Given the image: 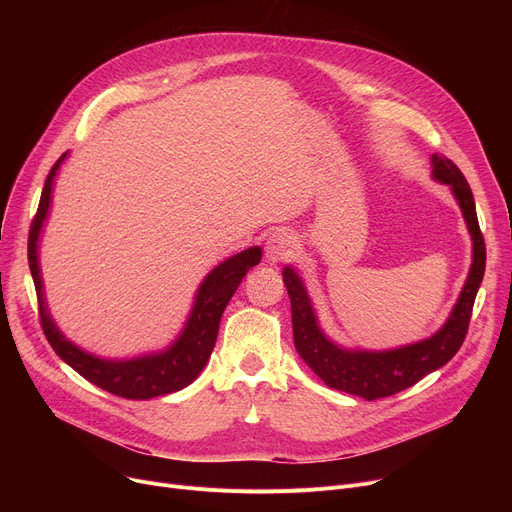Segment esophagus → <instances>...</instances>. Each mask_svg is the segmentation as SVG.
Instances as JSON below:
<instances>
[{"instance_id": "esophagus-1", "label": "esophagus", "mask_w": 512, "mask_h": 512, "mask_svg": "<svg viewBox=\"0 0 512 512\" xmlns=\"http://www.w3.org/2000/svg\"><path fill=\"white\" fill-rule=\"evenodd\" d=\"M294 249H297L294 236H290L288 232H274L265 245V257L270 263L288 261L294 255Z\"/></svg>"}]
</instances>
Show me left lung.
<instances>
[{"instance_id": "left-lung-1", "label": "left lung", "mask_w": 512, "mask_h": 512, "mask_svg": "<svg viewBox=\"0 0 512 512\" xmlns=\"http://www.w3.org/2000/svg\"><path fill=\"white\" fill-rule=\"evenodd\" d=\"M432 164L434 178L450 184L473 238V265L469 278L459 303L454 305L450 319L436 336L388 353L342 351V348L332 344L319 332L309 297L299 276L290 267L282 272L292 309L294 346H297L305 363L334 390L355 394L365 400L392 396L417 384L427 373L446 365L465 342L473 303L483 280V272H486V242H483V234L479 230L471 186L463 172L446 155H434Z\"/></svg>"}]
</instances>
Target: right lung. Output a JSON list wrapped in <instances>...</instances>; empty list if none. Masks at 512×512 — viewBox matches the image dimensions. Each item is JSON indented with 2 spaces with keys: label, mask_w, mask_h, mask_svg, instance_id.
Returning <instances> with one entry per match:
<instances>
[{
  "label": "right lung",
  "mask_w": 512,
  "mask_h": 512,
  "mask_svg": "<svg viewBox=\"0 0 512 512\" xmlns=\"http://www.w3.org/2000/svg\"><path fill=\"white\" fill-rule=\"evenodd\" d=\"M66 157V153L53 164L49 170L41 201L37 207L35 218L31 222L29 230V267L33 274L35 290H37V301H39V321L47 342L51 344L53 351L58 353L60 359H64L74 371L83 375L85 380L99 386L101 390L112 392L116 396L128 398V400H145L161 394H170L176 390H182L184 386L191 384L201 369L205 367L213 346L215 338H218L220 330V319L230 303L232 294L236 292L242 278L247 276L251 267H255L261 259V249L253 247L234 255L232 259L224 261L222 265L215 267V270L205 278L201 284V290L197 294V303L191 313V319L182 332V336L176 340V344L170 351L145 357V359H134V361H101L87 353L80 351V348L72 346L60 332L53 326L49 313L45 311L43 294H41V276H39V263H37V238L41 224L47 215L49 197H51V180L56 174L60 161Z\"/></svg>",
  "instance_id": "obj_1"
}]
</instances>
